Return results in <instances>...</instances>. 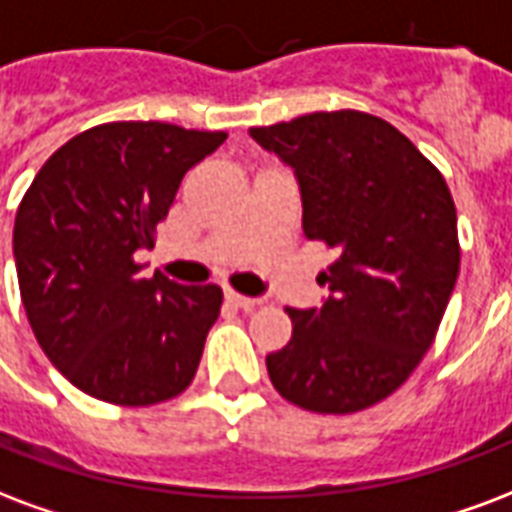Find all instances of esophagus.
I'll list each match as a JSON object with an SVG mask.
<instances>
[{
    "label": "esophagus",
    "mask_w": 512,
    "mask_h": 512,
    "mask_svg": "<svg viewBox=\"0 0 512 512\" xmlns=\"http://www.w3.org/2000/svg\"><path fill=\"white\" fill-rule=\"evenodd\" d=\"M225 298L233 306H238V309H244V312H249V309H255V306L263 304L260 298H249V295H241V293H236V290H227Z\"/></svg>",
    "instance_id": "esophagus-1"
}]
</instances>
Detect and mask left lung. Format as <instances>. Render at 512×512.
Segmentation results:
<instances>
[{
	"instance_id": "left-lung-1",
	"label": "left lung",
	"mask_w": 512,
	"mask_h": 512,
	"mask_svg": "<svg viewBox=\"0 0 512 512\" xmlns=\"http://www.w3.org/2000/svg\"><path fill=\"white\" fill-rule=\"evenodd\" d=\"M252 138L295 170L304 236L336 249L320 309H287L293 336L266 358L274 388L323 415L401 388L434 342L461 246L442 173L407 135L363 111H317Z\"/></svg>"
}]
</instances>
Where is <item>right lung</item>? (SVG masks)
<instances>
[{
	"instance_id": "1",
	"label": "right lung",
	"mask_w": 512,
	"mask_h": 512,
	"mask_svg": "<svg viewBox=\"0 0 512 512\" xmlns=\"http://www.w3.org/2000/svg\"><path fill=\"white\" fill-rule=\"evenodd\" d=\"M227 132L108 121L56 149L26 189L13 255L26 317L48 361L94 399L149 407L198 372L217 285L140 276L179 184Z\"/></svg>"
}]
</instances>
